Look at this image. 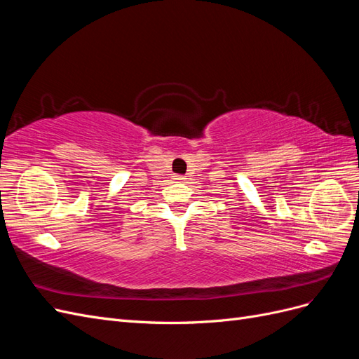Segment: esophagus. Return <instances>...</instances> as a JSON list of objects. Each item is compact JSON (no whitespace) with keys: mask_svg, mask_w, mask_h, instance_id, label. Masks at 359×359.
Wrapping results in <instances>:
<instances>
[{"mask_svg":"<svg viewBox=\"0 0 359 359\" xmlns=\"http://www.w3.org/2000/svg\"><path fill=\"white\" fill-rule=\"evenodd\" d=\"M178 180H180V181H182V180H184V178H182V177H180V178H178Z\"/></svg>","mask_w":359,"mask_h":359,"instance_id":"obj_1","label":"esophagus"}]
</instances>
